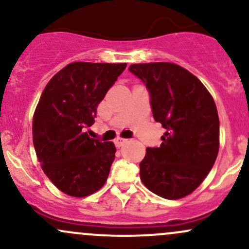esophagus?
Here are the masks:
<instances>
[{
	"instance_id": "1",
	"label": "esophagus",
	"mask_w": 249,
	"mask_h": 249,
	"mask_svg": "<svg viewBox=\"0 0 249 249\" xmlns=\"http://www.w3.org/2000/svg\"><path fill=\"white\" fill-rule=\"evenodd\" d=\"M127 139L125 138H122V137H117L114 139V144H116L117 147H120L122 145H124V143H126Z\"/></svg>"
}]
</instances>
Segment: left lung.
<instances>
[{
  "instance_id": "1",
  "label": "left lung",
  "mask_w": 249,
  "mask_h": 249,
  "mask_svg": "<svg viewBox=\"0 0 249 249\" xmlns=\"http://www.w3.org/2000/svg\"><path fill=\"white\" fill-rule=\"evenodd\" d=\"M129 70L145 84L154 119L166 130L160 147L146 149L139 164L142 182L160 197H185L216 160L220 120L214 99L195 75L173 62L135 64Z\"/></svg>"
}]
</instances>
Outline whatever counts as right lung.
I'll return each instance as SVG.
<instances>
[{
	"mask_svg": "<svg viewBox=\"0 0 249 249\" xmlns=\"http://www.w3.org/2000/svg\"><path fill=\"white\" fill-rule=\"evenodd\" d=\"M126 64L72 62L46 85L33 116V143L43 173L73 197L105 184L114 160L112 142L89 138L97 107Z\"/></svg>",
	"mask_w": 249,
	"mask_h": 249,
	"instance_id": "add662e5",
	"label": "right lung"
}]
</instances>
